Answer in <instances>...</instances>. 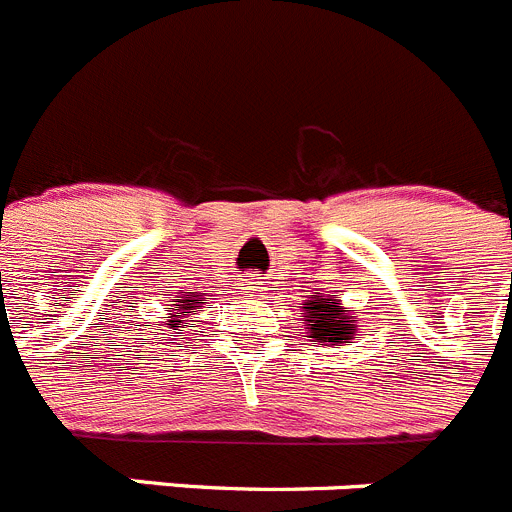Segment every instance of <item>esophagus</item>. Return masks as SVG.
I'll use <instances>...</instances> for the list:
<instances>
[{
    "label": "esophagus",
    "mask_w": 512,
    "mask_h": 512,
    "mask_svg": "<svg viewBox=\"0 0 512 512\" xmlns=\"http://www.w3.org/2000/svg\"><path fill=\"white\" fill-rule=\"evenodd\" d=\"M255 291H260V283H247V288H244L247 296H255Z\"/></svg>",
    "instance_id": "obj_1"
}]
</instances>
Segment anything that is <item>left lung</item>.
Wrapping results in <instances>:
<instances>
[{"label":"left lung","instance_id":"left-lung-1","mask_svg":"<svg viewBox=\"0 0 512 512\" xmlns=\"http://www.w3.org/2000/svg\"><path fill=\"white\" fill-rule=\"evenodd\" d=\"M304 330L311 342H327V345H342L350 342L358 332V317L345 309L335 296H311L304 301Z\"/></svg>","mask_w":512,"mask_h":512}]
</instances>
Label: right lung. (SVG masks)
<instances>
[{"label": "right lung", "instance_id": "obj_1", "mask_svg": "<svg viewBox=\"0 0 512 512\" xmlns=\"http://www.w3.org/2000/svg\"><path fill=\"white\" fill-rule=\"evenodd\" d=\"M201 304H206V301H203V296L198 291L182 293V296H177L175 309H172V314L167 317V322H170V330H177V327H188V322H193V319H185V317H190V314H193V309H198Z\"/></svg>", "mask_w": 512, "mask_h": 512}]
</instances>
